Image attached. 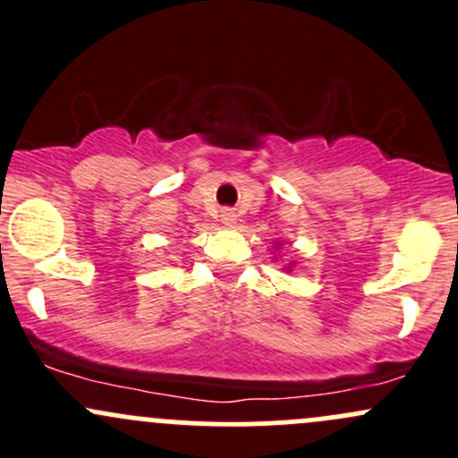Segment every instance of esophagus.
<instances>
[{"label": "esophagus", "mask_w": 458, "mask_h": 458, "mask_svg": "<svg viewBox=\"0 0 458 458\" xmlns=\"http://www.w3.org/2000/svg\"><path fill=\"white\" fill-rule=\"evenodd\" d=\"M221 221H224L225 225H233L234 221H237V215H234V210H230V208H224V210H221Z\"/></svg>", "instance_id": "esophagus-1"}]
</instances>
